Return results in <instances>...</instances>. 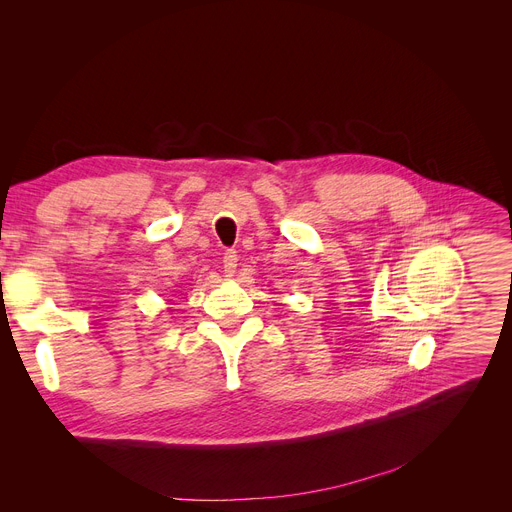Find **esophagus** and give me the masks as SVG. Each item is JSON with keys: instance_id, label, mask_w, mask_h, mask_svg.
Instances as JSON below:
<instances>
[{"instance_id": "obj_1", "label": "esophagus", "mask_w": 512, "mask_h": 512, "mask_svg": "<svg viewBox=\"0 0 512 512\" xmlns=\"http://www.w3.org/2000/svg\"><path fill=\"white\" fill-rule=\"evenodd\" d=\"M236 261H238L236 251H226V253H224V274H226L228 278L236 271Z\"/></svg>"}]
</instances>
